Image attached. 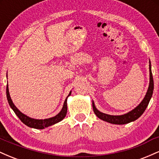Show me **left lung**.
Wrapping results in <instances>:
<instances>
[{
    "label": "left lung",
    "instance_id": "left-lung-1",
    "mask_svg": "<svg viewBox=\"0 0 159 159\" xmlns=\"http://www.w3.org/2000/svg\"><path fill=\"white\" fill-rule=\"evenodd\" d=\"M149 85L147 90V94H146L145 97L142 100V102L139 105L137 106L135 108L133 109L130 112L127 113V114L123 115H120V116H114V115H109L104 114V113L100 112L96 109L95 107L94 102H93V109L95 114L98 116L99 119L106 121L107 123H110L112 124H118V125H123V124H126L130 123V122L134 121L140 117L143 112L145 111L147 107L148 106L150 98L152 96L153 89H154V82H153V78L152 74V70H151V63L149 61Z\"/></svg>",
    "mask_w": 159,
    "mask_h": 159
}]
</instances>
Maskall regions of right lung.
Returning a JSON list of instances; mask_svg holds the SVG:
<instances>
[{
  "mask_svg": "<svg viewBox=\"0 0 159 159\" xmlns=\"http://www.w3.org/2000/svg\"><path fill=\"white\" fill-rule=\"evenodd\" d=\"M71 95V91L69 93V96ZM67 96L66 98L64 104H63V106L62 107V110L61 111V112L59 113L57 115H56L54 117H51L48 118V119H45V120H36V119H33V118L29 117V116H26L25 114H22V113L20 111L19 109L17 108L15 106L13 102H12V99H11L10 96V93H9V88H8V84H7V100H8L9 105H10L11 108L13 110L15 114L17 115L18 117L19 118L20 120L24 124L27 125V126L30 127V128H34V129H45V128L50 126V125H54L58 122L61 121L62 120L64 119V117L66 115L67 113Z\"/></svg>",
  "mask_w": 159,
  "mask_h": 159,
  "instance_id": "right-lung-1",
  "label": "right lung"
}]
</instances>
